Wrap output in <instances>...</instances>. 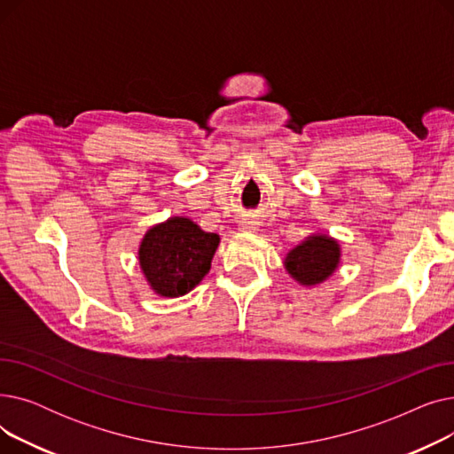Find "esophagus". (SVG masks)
<instances>
[{"label":"esophagus","instance_id":"obj_1","mask_svg":"<svg viewBox=\"0 0 454 454\" xmlns=\"http://www.w3.org/2000/svg\"><path fill=\"white\" fill-rule=\"evenodd\" d=\"M239 228H241L243 231H254L257 226H255V223H254V221L245 219V221H241V223H239Z\"/></svg>","mask_w":454,"mask_h":454}]
</instances>
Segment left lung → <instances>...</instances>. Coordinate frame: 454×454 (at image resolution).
Segmentation results:
<instances>
[{
    "mask_svg": "<svg viewBox=\"0 0 454 454\" xmlns=\"http://www.w3.org/2000/svg\"><path fill=\"white\" fill-rule=\"evenodd\" d=\"M340 257L342 248L335 237L317 231L285 254L283 267L301 287H317L337 272Z\"/></svg>",
    "mask_w": 454,
    "mask_h": 454,
    "instance_id": "left-lung-1",
    "label": "left lung"
}]
</instances>
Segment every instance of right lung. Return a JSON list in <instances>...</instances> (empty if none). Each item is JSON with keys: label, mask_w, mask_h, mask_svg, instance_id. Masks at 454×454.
<instances>
[{"label": "right lung", "mask_w": 454, "mask_h": 454, "mask_svg": "<svg viewBox=\"0 0 454 454\" xmlns=\"http://www.w3.org/2000/svg\"><path fill=\"white\" fill-rule=\"evenodd\" d=\"M221 237L187 217H169L151 226L137 248L139 269L160 298L193 291L211 269Z\"/></svg>", "instance_id": "add662e5"}]
</instances>
